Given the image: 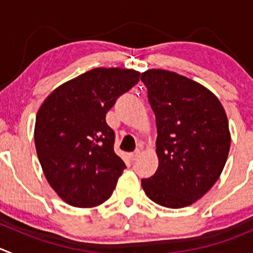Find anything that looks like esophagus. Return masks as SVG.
<instances>
[{"instance_id":"34e87169","label":"esophagus","mask_w":253,"mask_h":253,"mask_svg":"<svg viewBox=\"0 0 253 253\" xmlns=\"http://www.w3.org/2000/svg\"><path fill=\"white\" fill-rule=\"evenodd\" d=\"M138 156H139V151L133 152V153H129V159H131V161L133 162V161H136L137 158H138Z\"/></svg>"}]
</instances>
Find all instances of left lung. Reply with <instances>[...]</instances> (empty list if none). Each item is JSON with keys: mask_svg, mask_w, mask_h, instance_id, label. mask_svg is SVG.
I'll list each match as a JSON object with an SVG mask.
<instances>
[{"mask_svg": "<svg viewBox=\"0 0 253 253\" xmlns=\"http://www.w3.org/2000/svg\"><path fill=\"white\" fill-rule=\"evenodd\" d=\"M141 80L156 115L158 168L142 179L152 202L171 209L192 205L216 183L231 143L221 102L199 83L151 69Z\"/></svg>", "mask_w": 253, "mask_h": 253, "instance_id": "obj_1", "label": "left lung"}]
</instances>
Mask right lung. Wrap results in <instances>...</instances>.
<instances>
[{
  "label": "right lung",
  "instance_id": "add662e5",
  "mask_svg": "<svg viewBox=\"0 0 253 253\" xmlns=\"http://www.w3.org/2000/svg\"><path fill=\"white\" fill-rule=\"evenodd\" d=\"M139 72L96 68L56 87L39 107L34 143L42 169L67 204L94 208L111 197L126 168L106 114Z\"/></svg>",
  "mask_w": 253,
  "mask_h": 253
}]
</instances>
